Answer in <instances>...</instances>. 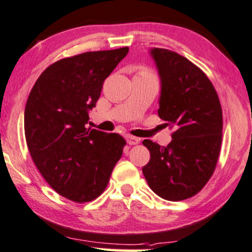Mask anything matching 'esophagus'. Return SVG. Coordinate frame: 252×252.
Here are the masks:
<instances>
[{
    "label": "esophagus",
    "mask_w": 252,
    "mask_h": 252,
    "mask_svg": "<svg viewBox=\"0 0 252 252\" xmlns=\"http://www.w3.org/2000/svg\"><path fill=\"white\" fill-rule=\"evenodd\" d=\"M139 141H141V139H139L138 137L130 136V135L126 136V142H128L129 145H136V144H138Z\"/></svg>",
    "instance_id": "obj_1"
}]
</instances>
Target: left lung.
I'll list each match as a JSON object with an SVG mask.
<instances>
[{
  "instance_id": "left-lung-1",
  "label": "left lung",
  "mask_w": 252,
  "mask_h": 252,
  "mask_svg": "<svg viewBox=\"0 0 252 252\" xmlns=\"http://www.w3.org/2000/svg\"><path fill=\"white\" fill-rule=\"evenodd\" d=\"M160 76L158 115L174 131L167 146L143 145L150 161L143 167L150 189L168 201L195 195L214 173L222 143V108L214 86L201 69L177 52L150 51Z\"/></svg>"
}]
</instances>
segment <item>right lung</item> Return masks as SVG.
<instances>
[{
	"mask_svg": "<svg viewBox=\"0 0 252 252\" xmlns=\"http://www.w3.org/2000/svg\"><path fill=\"white\" fill-rule=\"evenodd\" d=\"M129 47L85 52L50 65L24 111L29 152L46 183L71 201H93L106 189L126 139L86 126L103 81Z\"/></svg>",
	"mask_w": 252,
	"mask_h": 252,
	"instance_id": "obj_1",
	"label": "right lung"
}]
</instances>
